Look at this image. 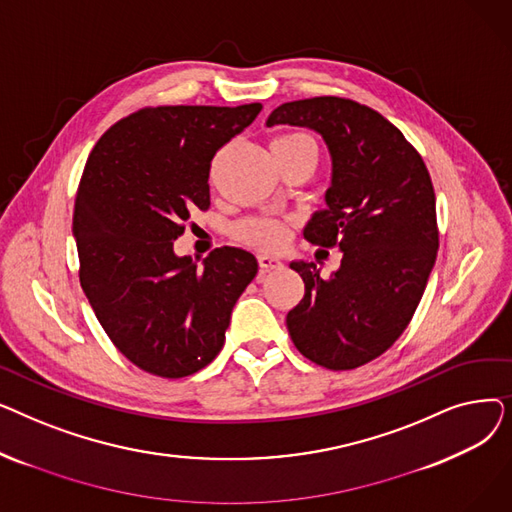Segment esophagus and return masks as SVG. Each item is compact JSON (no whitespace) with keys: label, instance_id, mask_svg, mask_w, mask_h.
I'll use <instances>...</instances> for the list:
<instances>
[{"label":"esophagus","instance_id":"34e87169","mask_svg":"<svg viewBox=\"0 0 512 512\" xmlns=\"http://www.w3.org/2000/svg\"><path fill=\"white\" fill-rule=\"evenodd\" d=\"M257 261H259L261 272H272V270H280L282 267V261L278 257H270V255H259Z\"/></svg>","mask_w":512,"mask_h":512}]
</instances>
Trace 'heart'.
<instances>
[{
    "instance_id": "1",
    "label": "heart",
    "mask_w": 512,
    "mask_h": 512,
    "mask_svg": "<svg viewBox=\"0 0 512 512\" xmlns=\"http://www.w3.org/2000/svg\"><path fill=\"white\" fill-rule=\"evenodd\" d=\"M274 145H288V147H297V145H311L315 147L313 139L307 137L303 132H292V134H282L274 141ZM234 236L245 242V245H251L261 251H278L284 247L286 242V228L284 224L270 220V218H255V220H245L240 222L234 228Z\"/></svg>"
}]
</instances>
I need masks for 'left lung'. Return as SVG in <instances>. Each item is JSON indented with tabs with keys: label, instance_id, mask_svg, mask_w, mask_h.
<instances>
[{
	"label": "left lung",
	"instance_id": "obj_1",
	"mask_svg": "<svg viewBox=\"0 0 512 512\" xmlns=\"http://www.w3.org/2000/svg\"><path fill=\"white\" fill-rule=\"evenodd\" d=\"M274 124L313 128L328 143V209L313 215L305 240L344 253L330 278L315 263H290L305 297L286 315L288 334L315 365L361 367L407 330L432 274L440 245L432 178L405 134L353 99L282 103L267 118Z\"/></svg>",
	"mask_w": 512,
	"mask_h": 512
}]
</instances>
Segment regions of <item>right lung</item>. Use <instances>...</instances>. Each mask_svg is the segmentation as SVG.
<instances>
[{"label": "right lung", "mask_w": 512, "mask_h": 512, "mask_svg": "<svg viewBox=\"0 0 512 512\" xmlns=\"http://www.w3.org/2000/svg\"><path fill=\"white\" fill-rule=\"evenodd\" d=\"M259 112L261 103L141 107L103 132L80 176V286L114 346L151 375L186 378L218 357L232 307L257 276L247 251L213 249L197 267L174 255V240L193 211L209 209L215 153Z\"/></svg>", "instance_id": "1"}]
</instances>
